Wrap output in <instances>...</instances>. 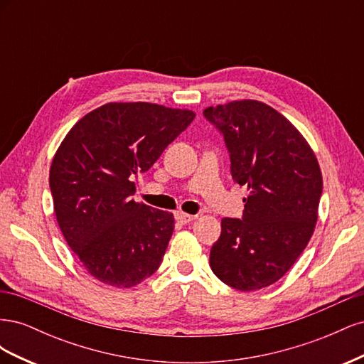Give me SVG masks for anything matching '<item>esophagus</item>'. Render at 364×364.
<instances>
[{
	"mask_svg": "<svg viewBox=\"0 0 364 364\" xmlns=\"http://www.w3.org/2000/svg\"><path fill=\"white\" fill-rule=\"evenodd\" d=\"M176 220H178L179 223L182 225H186V223H191L193 220H196V215H191V214H185V213H176Z\"/></svg>",
	"mask_w": 364,
	"mask_h": 364,
	"instance_id": "34e87169",
	"label": "esophagus"
}]
</instances>
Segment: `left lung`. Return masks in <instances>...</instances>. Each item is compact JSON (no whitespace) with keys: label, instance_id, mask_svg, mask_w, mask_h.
I'll return each mask as SVG.
<instances>
[{"label":"left lung","instance_id":"8db88e82","mask_svg":"<svg viewBox=\"0 0 364 364\" xmlns=\"http://www.w3.org/2000/svg\"><path fill=\"white\" fill-rule=\"evenodd\" d=\"M222 132L234 182L247 186L243 218H223L211 247L215 277L241 291L274 284L310 241L322 196V171L306 139L269 105L238 100L209 106Z\"/></svg>","mask_w":364,"mask_h":364}]
</instances>
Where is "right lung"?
I'll list each match as a JSON object with an SVG mask.
<instances>
[{"label": "right lung", "mask_w": 364, "mask_h": 364, "mask_svg": "<svg viewBox=\"0 0 364 364\" xmlns=\"http://www.w3.org/2000/svg\"><path fill=\"white\" fill-rule=\"evenodd\" d=\"M196 114L155 103H107L77 121L50 168L62 234L95 279L117 289L151 277L174 229L171 213L138 203L146 173Z\"/></svg>", "instance_id": "add662e5"}]
</instances>
